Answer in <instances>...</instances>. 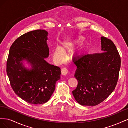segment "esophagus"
Returning a JSON list of instances; mask_svg holds the SVG:
<instances>
[{
  "mask_svg": "<svg viewBox=\"0 0 128 128\" xmlns=\"http://www.w3.org/2000/svg\"><path fill=\"white\" fill-rule=\"evenodd\" d=\"M68 72V70H67V68H64L62 69L61 70V74H62L64 76H66L67 75V74Z\"/></svg>",
  "mask_w": 128,
  "mask_h": 128,
  "instance_id": "34e87169",
  "label": "esophagus"
}]
</instances>
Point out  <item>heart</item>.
<instances>
[{"instance_id": "obj_1", "label": "heart", "mask_w": 128, "mask_h": 128, "mask_svg": "<svg viewBox=\"0 0 128 128\" xmlns=\"http://www.w3.org/2000/svg\"><path fill=\"white\" fill-rule=\"evenodd\" d=\"M82 40V38H79L75 40L72 42H65L64 45V47L62 49L60 47L58 46L56 48L53 53V59L58 64H61L65 60V55L63 51L64 52H70L72 51L74 48L78 44L79 42ZM83 48H80L75 51H73L70 54V56L72 58L76 57L77 55L82 51Z\"/></svg>"}]
</instances>
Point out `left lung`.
<instances>
[{
  "label": "left lung",
  "instance_id": "8db88e82",
  "mask_svg": "<svg viewBox=\"0 0 128 128\" xmlns=\"http://www.w3.org/2000/svg\"><path fill=\"white\" fill-rule=\"evenodd\" d=\"M102 52L78 56L74 76L78 85L72 94L82 106H94L104 102L115 88L121 58L114 42L102 37Z\"/></svg>",
  "mask_w": 128,
  "mask_h": 128
}]
</instances>
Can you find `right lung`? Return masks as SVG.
Returning a JSON list of instances; mask_svg holds the SVG:
<instances>
[{"label": "right lung", "instance_id": "add662e5", "mask_svg": "<svg viewBox=\"0 0 128 128\" xmlns=\"http://www.w3.org/2000/svg\"><path fill=\"white\" fill-rule=\"evenodd\" d=\"M48 32L36 30L15 40L10 50L7 74L13 90L19 97L31 104L48 102L60 79L61 69L45 60L49 56ZM26 61L31 66L26 68Z\"/></svg>", "mask_w": 128, "mask_h": 128}]
</instances>
